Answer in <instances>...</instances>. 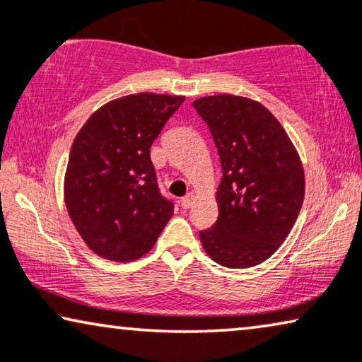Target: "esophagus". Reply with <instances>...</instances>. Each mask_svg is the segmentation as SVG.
<instances>
[{
	"label": "esophagus",
	"mask_w": 362,
	"mask_h": 362,
	"mask_svg": "<svg viewBox=\"0 0 362 362\" xmlns=\"http://www.w3.org/2000/svg\"><path fill=\"white\" fill-rule=\"evenodd\" d=\"M180 204H182V209H190V206L195 204V195H194V194L185 195L184 199L180 200Z\"/></svg>",
	"instance_id": "34e87169"
}]
</instances>
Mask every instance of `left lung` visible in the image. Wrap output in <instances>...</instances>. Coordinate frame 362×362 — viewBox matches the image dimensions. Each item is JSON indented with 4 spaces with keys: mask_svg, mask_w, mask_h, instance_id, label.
<instances>
[{
    "mask_svg": "<svg viewBox=\"0 0 362 362\" xmlns=\"http://www.w3.org/2000/svg\"><path fill=\"white\" fill-rule=\"evenodd\" d=\"M221 163L218 220L200 231L206 255L221 267L263 263L285 242L305 199V170L278 119L257 100L216 94L194 100Z\"/></svg>",
    "mask_w": 362,
    "mask_h": 362,
    "instance_id": "obj_1",
    "label": "left lung"
}]
</instances>
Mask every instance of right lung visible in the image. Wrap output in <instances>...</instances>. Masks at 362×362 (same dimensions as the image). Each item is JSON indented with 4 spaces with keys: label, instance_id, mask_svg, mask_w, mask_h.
<instances>
[{
    "label": "right lung",
    "instance_id": "right-lung-1",
    "mask_svg": "<svg viewBox=\"0 0 362 362\" xmlns=\"http://www.w3.org/2000/svg\"><path fill=\"white\" fill-rule=\"evenodd\" d=\"M184 95L139 93L99 107L77 132L64 175L67 214L84 243L110 262L151 252L173 215L158 192L151 147Z\"/></svg>",
    "mask_w": 362,
    "mask_h": 362
}]
</instances>
